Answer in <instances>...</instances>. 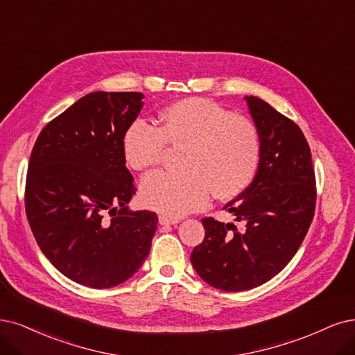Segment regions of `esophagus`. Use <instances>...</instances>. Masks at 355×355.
Masks as SVG:
<instances>
[{
  "instance_id": "1",
  "label": "esophagus",
  "mask_w": 355,
  "mask_h": 355,
  "mask_svg": "<svg viewBox=\"0 0 355 355\" xmlns=\"http://www.w3.org/2000/svg\"><path fill=\"white\" fill-rule=\"evenodd\" d=\"M178 219L177 218H171V216H166V215H159V224L161 225H175L178 224Z\"/></svg>"
}]
</instances>
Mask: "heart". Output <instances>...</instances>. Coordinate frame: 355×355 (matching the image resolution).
I'll return each instance as SVG.
<instances>
[{"label": "heart", "instance_id": "obj_1", "mask_svg": "<svg viewBox=\"0 0 355 355\" xmlns=\"http://www.w3.org/2000/svg\"><path fill=\"white\" fill-rule=\"evenodd\" d=\"M166 146L182 148L181 171L148 175L140 200L168 216L202 207L209 191L218 200L237 198L259 173L261 140L256 124L206 99H181L159 114L157 127L137 120L124 131V159L135 171L159 165Z\"/></svg>", "mask_w": 355, "mask_h": 355}]
</instances>
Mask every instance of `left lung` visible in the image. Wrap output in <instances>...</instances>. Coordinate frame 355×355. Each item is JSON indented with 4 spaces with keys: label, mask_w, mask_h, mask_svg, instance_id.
<instances>
[{
    "label": "left lung",
    "mask_w": 355,
    "mask_h": 355,
    "mask_svg": "<svg viewBox=\"0 0 355 355\" xmlns=\"http://www.w3.org/2000/svg\"><path fill=\"white\" fill-rule=\"evenodd\" d=\"M261 140L259 173L224 209L243 230L203 218L205 239L190 260L199 277L222 291L252 290L272 279L303 243L316 207V177L301 128L265 101L247 96Z\"/></svg>",
    "instance_id": "left-lung-1"
}]
</instances>
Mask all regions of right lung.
<instances>
[{"label": "right lung", "mask_w": 355, "mask_h": 355, "mask_svg": "<svg viewBox=\"0 0 355 355\" xmlns=\"http://www.w3.org/2000/svg\"><path fill=\"white\" fill-rule=\"evenodd\" d=\"M140 92H94L39 133L26 175L24 207L42 253L64 277L90 288L123 284L149 256L157 216L128 211L136 194L123 136Z\"/></svg>", "instance_id": "1"}]
</instances>
